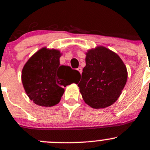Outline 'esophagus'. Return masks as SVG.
I'll return each mask as SVG.
<instances>
[{"instance_id":"34e87169","label":"esophagus","mask_w":150,"mask_h":150,"mask_svg":"<svg viewBox=\"0 0 150 150\" xmlns=\"http://www.w3.org/2000/svg\"><path fill=\"white\" fill-rule=\"evenodd\" d=\"M77 70H78V71L80 72V73H82V68H80H80H77Z\"/></svg>"}]
</instances>
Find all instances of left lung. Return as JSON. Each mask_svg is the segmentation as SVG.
Returning a JSON list of instances; mask_svg holds the SVG:
<instances>
[{
  "mask_svg": "<svg viewBox=\"0 0 150 150\" xmlns=\"http://www.w3.org/2000/svg\"><path fill=\"white\" fill-rule=\"evenodd\" d=\"M86 55V66L77 85L82 98L94 108L108 107L119 97L126 84V67L116 53L103 46L89 50Z\"/></svg>",
  "mask_w": 150,
  "mask_h": 150,
  "instance_id": "8db88e82",
  "label": "left lung"
}]
</instances>
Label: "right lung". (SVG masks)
Masks as SVG:
<instances>
[{"label": "right lung", "mask_w": 150, "mask_h": 150, "mask_svg": "<svg viewBox=\"0 0 150 150\" xmlns=\"http://www.w3.org/2000/svg\"><path fill=\"white\" fill-rule=\"evenodd\" d=\"M61 53L46 48L39 50L26 63L22 81L27 96L34 104L53 106L61 100L63 87L76 83L80 73L70 66L60 65Z\"/></svg>", "instance_id": "right-lung-1"}]
</instances>
